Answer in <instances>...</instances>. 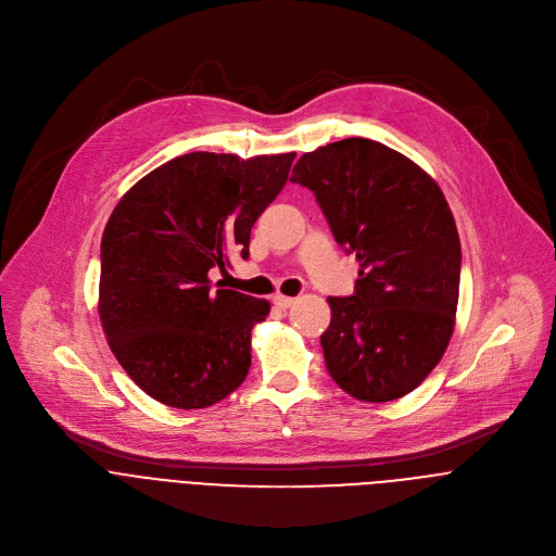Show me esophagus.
I'll list each match as a JSON object with an SVG mask.
<instances>
[{"instance_id": "1", "label": "esophagus", "mask_w": 556, "mask_h": 556, "mask_svg": "<svg viewBox=\"0 0 556 556\" xmlns=\"http://www.w3.org/2000/svg\"><path fill=\"white\" fill-rule=\"evenodd\" d=\"M273 303H275L277 307L286 309V307H290V305L294 303V299H292V296H286V294H275V296H273Z\"/></svg>"}]
</instances>
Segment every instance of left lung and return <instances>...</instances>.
Instances as JSON below:
<instances>
[{
  "mask_svg": "<svg viewBox=\"0 0 556 556\" xmlns=\"http://www.w3.org/2000/svg\"><path fill=\"white\" fill-rule=\"evenodd\" d=\"M290 182L314 193L334 240L361 264L354 294L328 299L330 376L365 403L403 399L440 363L455 324L462 249L440 187L369 138L303 153Z\"/></svg>",
  "mask_w": 556,
  "mask_h": 556,
  "instance_id": "1",
  "label": "left lung"
}]
</instances>
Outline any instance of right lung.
Returning a JSON list of instances; mask_svg holds the SVG:
<instances>
[{
    "label": "right lung",
    "mask_w": 556,
    "mask_h": 556,
    "mask_svg": "<svg viewBox=\"0 0 556 556\" xmlns=\"http://www.w3.org/2000/svg\"><path fill=\"white\" fill-rule=\"evenodd\" d=\"M294 151H193L138 180L101 240L99 314L129 378L157 403L204 409L244 382L266 299L211 283L249 260L251 228L288 180Z\"/></svg>",
    "instance_id": "1"
}]
</instances>
